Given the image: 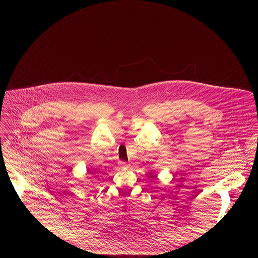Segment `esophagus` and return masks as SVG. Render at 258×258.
I'll list each match as a JSON object with an SVG mask.
<instances>
[{
    "label": "esophagus",
    "instance_id": "obj_1",
    "mask_svg": "<svg viewBox=\"0 0 258 258\" xmlns=\"http://www.w3.org/2000/svg\"><path fill=\"white\" fill-rule=\"evenodd\" d=\"M119 165H120L121 167H126V166H127L126 162H123V161H120V162H119Z\"/></svg>",
    "mask_w": 258,
    "mask_h": 258
}]
</instances>
